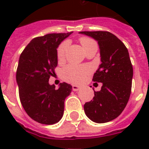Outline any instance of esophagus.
<instances>
[{"instance_id": "1", "label": "esophagus", "mask_w": 149, "mask_h": 149, "mask_svg": "<svg viewBox=\"0 0 149 149\" xmlns=\"http://www.w3.org/2000/svg\"><path fill=\"white\" fill-rule=\"evenodd\" d=\"M81 89V87L80 86H77V85H75V84H73L72 85V90L73 91H78V90H80Z\"/></svg>"}]
</instances>
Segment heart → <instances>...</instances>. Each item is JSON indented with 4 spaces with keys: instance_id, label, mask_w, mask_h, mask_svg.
Returning <instances> with one entry per match:
<instances>
[{
    "instance_id": "b5f03b06",
    "label": "heart",
    "mask_w": 149,
    "mask_h": 149,
    "mask_svg": "<svg viewBox=\"0 0 149 149\" xmlns=\"http://www.w3.org/2000/svg\"><path fill=\"white\" fill-rule=\"evenodd\" d=\"M83 49H85L88 46L94 43L93 40L89 37H81L79 39ZM68 43L62 42L56 49V56L59 61H63L65 58L66 51H67ZM91 72V68L85 65H69L63 68L61 72L62 78L66 81L71 82L73 84H80L84 81L88 75Z\"/></svg>"
}]
</instances>
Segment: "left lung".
Wrapping results in <instances>:
<instances>
[{
  "instance_id": "left-lung-1",
  "label": "left lung",
  "mask_w": 149,
  "mask_h": 149,
  "mask_svg": "<svg viewBox=\"0 0 149 149\" xmlns=\"http://www.w3.org/2000/svg\"><path fill=\"white\" fill-rule=\"evenodd\" d=\"M81 33L98 41L102 62L93 81L103 85L100 91H94L93 100L84 104V112L96 123L111 121L125 109L131 94L133 68L128 49L108 31H84Z\"/></svg>"
}]
</instances>
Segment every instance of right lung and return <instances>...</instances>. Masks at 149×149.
Listing matches in <instances>:
<instances>
[{"label":"right lung","mask_w":149,"mask_h":149,"mask_svg":"<svg viewBox=\"0 0 149 149\" xmlns=\"http://www.w3.org/2000/svg\"><path fill=\"white\" fill-rule=\"evenodd\" d=\"M72 32L49 33L35 37L21 52L17 69L20 100L24 111L35 121L53 125L62 118L65 100L72 85L61 83L58 89L50 85V77L57 66L56 49Z\"/></svg>","instance_id":"1"}]
</instances>
